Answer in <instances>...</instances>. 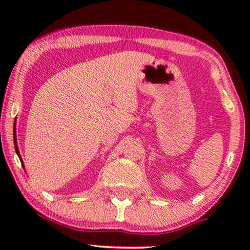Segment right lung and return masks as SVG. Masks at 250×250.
Masks as SVG:
<instances>
[{
  "label": "right lung",
  "instance_id": "right-lung-1",
  "mask_svg": "<svg viewBox=\"0 0 250 250\" xmlns=\"http://www.w3.org/2000/svg\"><path fill=\"white\" fill-rule=\"evenodd\" d=\"M13 142H15V149H16V152L17 155H18L20 162H21V165H23L22 163V159H21V156H20V152H19V149H18V145H17V134H16V122H15V127H13ZM23 168H25V166H23Z\"/></svg>",
  "mask_w": 250,
  "mask_h": 250
}]
</instances>
